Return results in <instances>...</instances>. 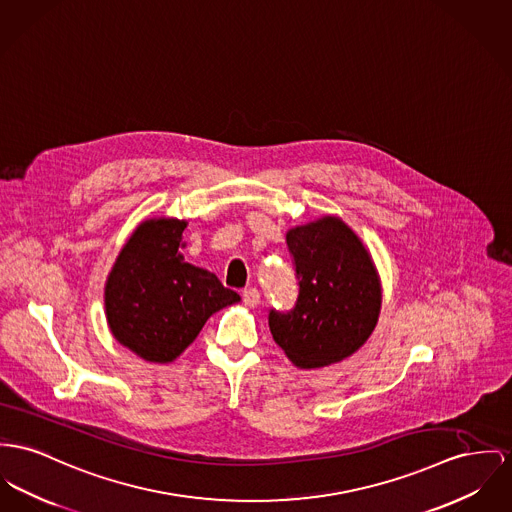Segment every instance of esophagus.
<instances>
[{
    "label": "esophagus",
    "instance_id": "34e87169",
    "mask_svg": "<svg viewBox=\"0 0 512 512\" xmlns=\"http://www.w3.org/2000/svg\"><path fill=\"white\" fill-rule=\"evenodd\" d=\"M242 301L246 307H256L260 303V291L256 287H250V289H244L242 291Z\"/></svg>",
    "mask_w": 512,
    "mask_h": 512
}]
</instances>
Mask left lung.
<instances>
[{
  "instance_id": "1",
  "label": "left lung",
  "mask_w": 512,
  "mask_h": 512,
  "mask_svg": "<svg viewBox=\"0 0 512 512\" xmlns=\"http://www.w3.org/2000/svg\"><path fill=\"white\" fill-rule=\"evenodd\" d=\"M299 297L289 312L270 310L273 340L299 369L351 357L371 338L382 285L363 240L336 215L287 231Z\"/></svg>"
}]
</instances>
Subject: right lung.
<instances>
[{
    "instance_id": "obj_1",
    "label": "right lung",
    "mask_w": 512,
    "mask_h": 512,
    "mask_svg": "<svg viewBox=\"0 0 512 512\" xmlns=\"http://www.w3.org/2000/svg\"><path fill=\"white\" fill-rule=\"evenodd\" d=\"M186 225L176 217L139 223L104 283V314L114 340L149 363H172L213 312L240 301L215 273L184 260Z\"/></svg>"
}]
</instances>
